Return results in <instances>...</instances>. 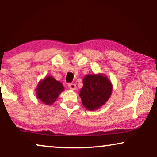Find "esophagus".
<instances>
[{
	"label": "esophagus",
	"instance_id": "34e87169",
	"mask_svg": "<svg viewBox=\"0 0 157 157\" xmlns=\"http://www.w3.org/2000/svg\"><path fill=\"white\" fill-rule=\"evenodd\" d=\"M68 87L71 90H74L76 89V85L75 84H73V83H69L68 84Z\"/></svg>",
	"mask_w": 157,
	"mask_h": 157
}]
</instances>
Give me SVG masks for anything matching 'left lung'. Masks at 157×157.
<instances>
[{
  "instance_id": "1",
  "label": "left lung",
  "mask_w": 157,
  "mask_h": 157,
  "mask_svg": "<svg viewBox=\"0 0 157 157\" xmlns=\"http://www.w3.org/2000/svg\"><path fill=\"white\" fill-rule=\"evenodd\" d=\"M112 86L107 77L102 75H88L83 79V87L79 96L82 104L89 110L97 109L111 96Z\"/></svg>"
}]
</instances>
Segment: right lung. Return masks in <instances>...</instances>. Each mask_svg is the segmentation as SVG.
<instances>
[{
    "mask_svg": "<svg viewBox=\"0 0 157 157\" xmlns=\"http://www.w3.org/2000/svg\"><path fill=\"white\" fill-rule=\"evenodd\" d=\"M64 90L62 84L52 77H47L39 82L36 89V96L46 105H51Z\"/></svg>",
    "mask_w": 157,
    "mask_h": 157,
    "instance_id": "1",
    "label": "right lung"
}]
</instances>
